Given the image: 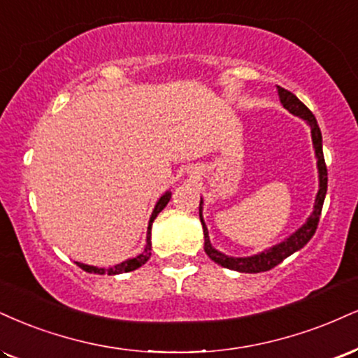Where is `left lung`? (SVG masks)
<instances>
[{"label": "left lung", "instance_id": "left-lung-1", "mask_svg": "<svg viewBox=\"0 0 358 358\" xmlns=\"http://www.w3.org/2000/svg\"><path fill=\"white\" fill-rule=\"evenodd\" d=\"M280 103L283 105V108L290 111L292 115L302 118L305 123L310 127V133H312V143L313 150H315V158H317V170H318V192L315 196V203H313V210L310 213V217L305 220V223L299 230H295L290 236H287L285 240L273 245V247L264 250V252L257 253V255L250 257H230L222 253L220 250H217L210 242L208 236V228H206L201 212H203V198H200V222L203 227V238H205V252L215 264L225 266V268L235 270V272L242 273H260V272H268L273 266L282 264L287 257H290L292 253L299 252L300 248H303L305 245L310 242L313 234H315L318 220H320L322 206H324V200L327 195V166L324 160V150H322V133L318 128V123L315 116L312 115L307 106L303 105L294 93H290L288 90L277 86Z\"/></svg>", "mask_w": 358, "mask_h": 358}]
</instances>
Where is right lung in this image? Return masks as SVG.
Instances as JSON below:
<instances>
[{"mask_svg":"<svg viewBox=\"0 0 358 358\" xmlns=\"http://www.w3.org/2000/svg\"><path fill=\"white\" fill-rule=\"evenodd\" d=\"M170 198H171V192L170 190H166L160 198H158L157 205H155V208H153V212H152V217H150V222H148V230H146V245H145L143 252H141L140 255L135 257V258H128V260H124V262H122V264H118V265H115V266H110V268H100V266L80 264V262H76V265H78L80 268H83L85 272L98 273V275H105V273H108V275L127 273V272H133V270L140 268L141 265H145L146 262H148V258L152 257V225H153L155 218L158 217V213H160L162 210L168 205Z\"/></svg>","mask_w":358,"mask_h":358,"instance_id":"1","label":"right lung"}]
</instances>
